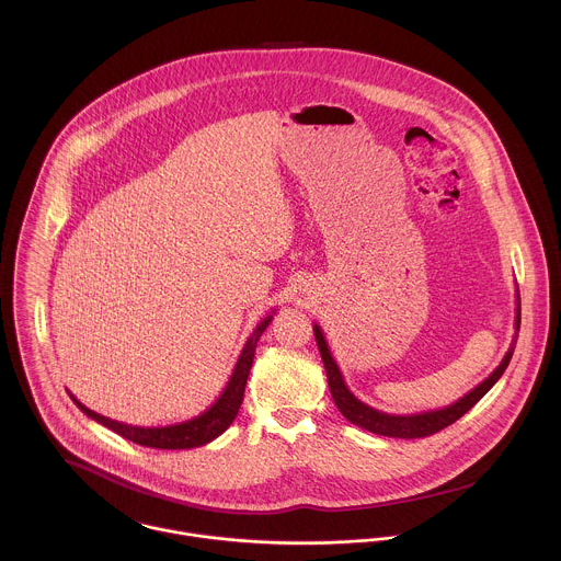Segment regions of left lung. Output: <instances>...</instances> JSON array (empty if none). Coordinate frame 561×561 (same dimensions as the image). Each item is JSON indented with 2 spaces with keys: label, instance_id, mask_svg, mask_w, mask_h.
Segmentation results:
<instances>
[{
  "label": "left lung",
  "instance_id": "left-lung-1",
  "mask_svg": "<svg viewBox=\"0 0 561 561\" xmlns=\"http://www.w3.org/2000/svg\"><path fill=\"white\" fill-rule=\"evenodd\" d=\"M514 328H516V332L512 336L510 350L505 352V356L499 363V367L483 382H480L473 391H469L465 398H460V400L454 401V403H449L445 408H438V410H427V412H416V414H389V412H382V410H376V408L367 405L365 401L358 400L347 389V385H345V380L341 376V369H339V365L334 363V358L330 354V347L325 343V336H323L320 325L318 323L313 325L316 341H318V347H320L321 360H323L325 376H328V387H330L332 400L336 403L339 412L350 423H354V425H358V427H363L367 432H374V434H380V436H391V438H423V436L440 432L443 427L456 423L462 414H467L496 385V380L507 369L510 358H512L514 347H516V339H518V330H520V294H516Z\"/></svg>",
  "mask_w": 561,
  "mask_h": 561
}]
</instances>
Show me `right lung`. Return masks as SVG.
Returning <instances> with one entry per match:
<instances>
[{
	"mask_svg": "<svg viewBox=\"0 0 561 561\" xmlns=\"http://www.w3.org/2000/svg\"><path fill=\"white\" fill-rule=\"evenodd\" d=\"M274 316V313H272ZM272 316H267L261 321L252 334L248 336L243 350H241L240 358L236 363V369L225 387V391L220 393V398L214 401L205 412H201L194 419L181 421V423H172V425H161V427H140V425H129V423H121L114 419H107L90 408H85L81 401L76 400L71 396V400L78 403L81 412L90 419H94L96 423L110 427L112 432L121 434L123 438L136 443V445H145V447H153V449H192V447H203L207 443H211L214 438H218L238 416L240 412L241 401H243V389H245V380L252 367V358H254V350H256V341L263 334V330L267 328V323L272 321Z\"/></svg>",
	"mask_w": 561,
	"mask_h": 561,
	"instance_id": "1",
	"label": "right lung"
}]
</instances>
